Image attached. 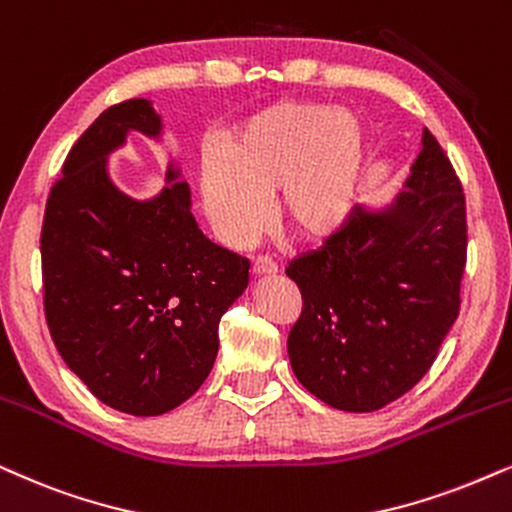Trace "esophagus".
<instances>
[{
  "mask_svg": "<svg viewBox=\"0 0 512 512\" xmlns=\"http://www.w3.org/2000/svg\"><path fill=\"white\" fill-rule=\"evenodd\" d=\"M277 270H280V265L270 256H258L254 261V275H277Z\"/></svg>",
  "mask_w": 512,
  "mask_h": 512,
  "instance_id": "esophagus-1",
  "label": "esophagus"
}]
</instances>
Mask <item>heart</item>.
<instances>
[{"mask_svg":"<svg viewBox=\"0 0 512 512\" xmlns=\"http://www.w3.org/2000/svg\"><path fill=\"white\" fill-rule=\"evenodd\" d=\"M360 115L327 103L287 101L258 110L223 138L199 169L202 204L218 237L244 247L277 221L303 244H322L355 214L369 162Z\"/></svg>","mask_w":512,"mask_h":512,"instance_id":"obj_1","label":"heart"}]
</instances>
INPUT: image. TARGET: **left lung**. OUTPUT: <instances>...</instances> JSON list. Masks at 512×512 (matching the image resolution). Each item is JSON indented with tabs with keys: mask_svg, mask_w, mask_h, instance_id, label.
Here are the masks:
<instances>
[{
	"mask_svg": "<svg viewBox=\"0 0 512 512\" xmlns=\"http://www.w3.org/2000/svg\"><path fill=\"white\" fill-rule=\"evenodd\" d=\"M404 190L386 209L357 207L287 277L303 296L289 331L291 369L341 411H376L433 367L461 308L466 197L437 138L423 129Z\"/></svg>",
	"mask_w": 512,
	"mask_h": 512,
	"instance_id": "obj_1",
	"label": "left lung"
}]
</instances>
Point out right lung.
I'll list each match as a JSON object with an SVG mask.
<instances>
[{"label":"right lung","instance_id":"add662e5","mask_svg":"<svg viewBox=\"0 0 512 512\" xmlns=\"http://www.w3.org/2000/svg\"><path fill=\"white\" fill-rule=\"evenodd\" d=\"M162 134L145 98L101 112L72 145L46 199L44 315L70 371L108 407L134 416L176 409L207 381L218 322L249 284V261L197 228L190 188L167 169L152 199L110 181L126 134Z\"/></svg>","mask_w":512,"mask_h":512}]
</instances>
